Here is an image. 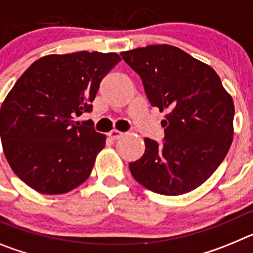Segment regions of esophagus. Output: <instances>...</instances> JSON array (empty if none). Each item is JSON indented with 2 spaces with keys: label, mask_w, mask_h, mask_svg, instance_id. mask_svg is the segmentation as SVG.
<instances>
[{
  "label": "esophagus",
  "mask_w": 253,
  "mask_h": 253,
  "mask_svg": "<svg viewBox=\"0 0 253 253\" xmlns=\"http://www.w3.org/2000/svg\"><path fill=\"white\" fill-rule=\"evenodd\" d=\"M109 137L111 138V139H119L120 137H123V133L122 131H119V130H116V129H113V130L110 131V133H109Z\"/></svg>",
  "instance_id": "1"
}]
</instances>
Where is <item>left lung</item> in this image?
I'll list each match as a JSON object with an SVG mask.
<instances>
[{"label":"left lung","mask_w":253,"mask_h":253,"mask_svg":"<svg viewBox=\"0 0 253 253\" xmlns=\"http://www.w3.org/2000/svg\"><path fill=\"white\" fill-rule=\"evenodd\" d=\"M142 78L152 106L166 113L165 143L146 138L144 154L129 163L140 185L176 196L203 185L233 142L234 104L216 72L169 44L120 53Z\"/></svg>","instance_id":"1"}]
</instances>
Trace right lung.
<instances>
[{
	"label": "right lung",
	"mask_w": 253,
	"mask_h": 253,
	"mask_svg": "<svg viewBox=\"0 0 253 253\" xmlns=\"http://www.w3.org/2000/svg\"><path fill=\"white\" fill-rule=\"evenodd\" d=\"M116 53L49 54L31 64L0 109L4 157L35 191L59 195L91 175L105 134L76 116L91 111L102 78L119 63Z\"/></svg>",
	"instance_id": "right-lung-1"
}]
</instances>
